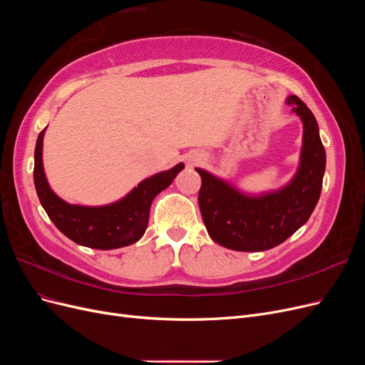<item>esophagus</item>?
<instances>
[{
    "instance_id": "esophagus-1",
    "label": "esophagus",
    "mask_w": 365,
    "mask_h": 365,
    "mask_svg": "<svg viewBox=\"0 0 365 365\" xmlns=\"http://www.w3.org/2000/svg\"><path fill=\"white\" fill-rule=\"evenodd\" d=\"M201 161H202V157H201V155H195V157H192V158L189 160L190 164H197V163H201Z\"/></svg>"
}]
</instances>
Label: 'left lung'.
Listing matches in <instances>:
<instances>
[{
    "label": "left lung",
    "mask_w": 365,
    "mask_h": 365,
    "mask_svg": "<svg viewBox=\"0 0 365 365\" xmlns=\"http://www.w3.org/2000/svg\"><path fill=\"white\" fill-rule=\"evenodd\" d=\"M303 125L300 163L280 189L247 193L233 182L196 168L202 185L197 202L208 236L235 251H264L280 245L311 217L322 195L326 150L318 123L297 96L286 97Z\"/></svg>",
    "instance_id": "obj_1"
}]
</instances>
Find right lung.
<instances>
[{
	"label": "right lung",
	"mask_w": 365,
	"mask_h": 365,
	"mask_svg": "<svg viewBox=\"0 0 365 365\" xmlns=\"http://www.w3.org/2000/svg\"><path fill=\"white\" fill-rule=\"evenodd\" d=\"M38 135L35 148V180L41 205L56 228L77 245L94 250H115L135 244L145 235L153 197L173 182L182 169L178 163L169 170H163L143 180L121 200L105 205H79L63 201L50 187L42 163L43 135Z\"/></svg>",
	"instance_id": "obj_1"
}]
</instances>
